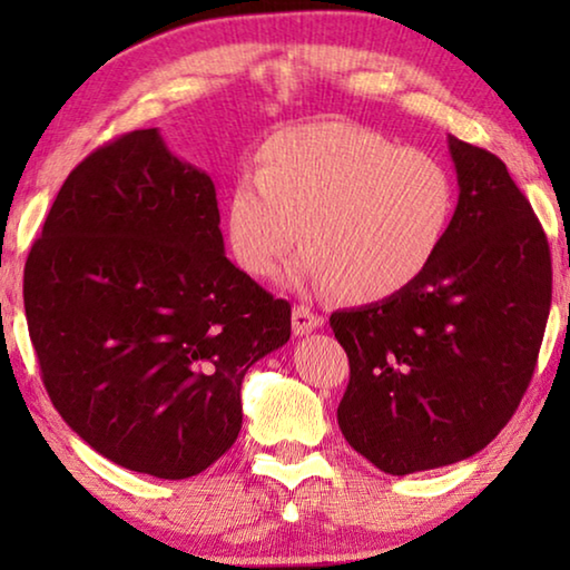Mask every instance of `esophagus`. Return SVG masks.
Instances as JSON below:
<instances>
[{
	"label": "esophagus",
	"mask_w": 570,
	"mask_h": 570,
	"mask_svg": "<svg viewBox=\"0 0 570 570\" xmlns=\"http://www.w3.org/2000/svg\"><path fill=\"white\" fill-rule=\"evenodd\" d=\"M292 320H294V334L296 336H304V334H312L314 330H320L324 324L322 316H316L312 308L304 306V304H296L294 312H292Z\"/></svg>",
	"instance_id": "34e87169"
}]
</instances>
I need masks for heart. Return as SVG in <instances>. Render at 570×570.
<instances>
[{"mask_svg":"<svg viewBox=\"0 0 570 570\" xmlns=\"http://www.w3.org/2000/svg\"><path fill=\"white\" fill-rule=\"evenodd\" d=\"M256 176L226 200V236L240 268L272 276L298 240L292 278L350 302H380L424 274L448 236L455 188L420 150L352 122L278 130L258 148Z\"/></svg>","mask_w":570,"mask_h":570,"instance_id":"b5f03b06","label":"heart"}]
</instances>
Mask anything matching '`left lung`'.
<instances>
[{"label":"left lung","instance_id":"8db88e82","mask_svg":"<svg viewBox=\"0 0 570 570\" xmlns=\"http://www.w3.org/2000/svg\"><path fill=\"white\" fill-rule=\"evenodd\" d=\"M458 208L432 264L400 294L332 314L350 356L336 410L346 442L390 475L475 455L513 417L533 377L551 248L493 153L448 138Z\"/></svg>","mask_w":570,"mask_h":570}]
</instances>
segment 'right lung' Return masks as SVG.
<instances>
[{"label": "right lung", "instance_id": "1", "mask_svg": "<svg viewBox=\"0 0 570 570\" xmlns=\"http://www.w3.org/2000/svg\"><path fill=\"white\" fill-rule=\"evenodd\" d=\"M45 390L102 458L163 480L234 445L240 382L292 336V306L226 258L208 173L158 128L90 153L24 264Z\"/></svg>", "mask_w": 570, "mask_h": 570}]
</instances>
